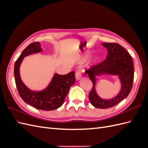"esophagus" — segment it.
Segmentation results:
<instances>
[{"label":"esophagus","mask_w":148,"mask_h":148,"mask_svg":"<svg viewBox=\"0 0 148 148\" xmlns=\"http://www.w3.org/2000/svg\"><path fill=\"white\" fill-rule=\"evenodd\" d=\"M82 78V74H81V72H80V71H78L76 72L75 73V78L77 80H79L80 79H81Z\"/></svg>","instance_id":"1"}]
</instances>
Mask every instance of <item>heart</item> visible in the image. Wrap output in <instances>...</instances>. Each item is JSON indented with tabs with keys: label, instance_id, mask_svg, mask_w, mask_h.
<instances>
[{
	"label": "heart",
	"instance_id": "heart-1",
	"mask_svg": "<svg viewBox=\"0 0 148 148\" xmlns=\"http://www.w3.org/2000/svg\"><path fill=\"white\" fill-rule=\"evenodd\" d=\"M91 55V53L88 51H86V52H83V53H82V54H81L78 57V62L80 64L84 63V62H86L89 59V58L90 57ZM97 62H98V59H97L96 57H95V58H93V59L90 61V62H89V65H90L91 66H92L96 64L97 63Z\"/></svg>",
	"mask_w": 148,
	"mask_h": 148
}]
</instances>
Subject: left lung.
I'll use <instances>...</instances> for the list:
<instances>
[{
	"label": "left lung",
	"instance_id": "obj_1",
	"mask_svg": "<svg viewBox=\"0 0 148 148\" xmlns=\"http://www.w3.org/2000/svg\"><path fill=\"white\" fill-rule=\"evenodd\" d=\"M101 45L107 49L106 60L92 66L85 73L88 75L92 83V88L89 95L91 104L96 108L107 109L117 104L128 96L133 86L134 67L131 56L119 44L103 42ZM102 75H116L119 79L121 89L115 97L104 99L97 94V77Z\"/></svg>",
	"mask_w": 148,
	"mask_h": 148
}]
</instances>
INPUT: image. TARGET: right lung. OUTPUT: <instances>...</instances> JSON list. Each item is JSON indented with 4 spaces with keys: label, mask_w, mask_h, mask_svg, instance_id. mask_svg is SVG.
<instances>
[{
    "label": "right lung",
    "mask_w": 148,
    "mask_h": 148,
    "mask_svg": "<svg viewBox=\"0 0 148 148\" xmlns=\"http://www.w3.org/2000/svg\"><path fill=\"white\" fill-rule=\"evenodd\" d=\"M42 51L41 44L38 42L30 44L24 49L15 64V83L20 97L26 103L38 109L53 110L63 105L70 87L75 83V72L71 71L64 75L55 73L50 83L42 90H31L21 79L20 65L25 57Z\"/></svg>",
    "instance_id": "1"
}]
</instances>
